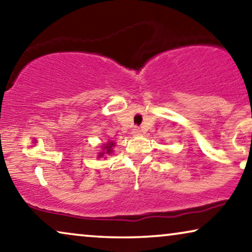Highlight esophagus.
Listing matches in <instances>:
<instances>
[{"label":"esophagus","mask_w":252,"mask_h":252,"mask_svg":"<svg viewBox=\"0 0 252 252\" xmlns=\"http://www.w3.org/2000/svg\"><path fill=\"white\" fill-rule=\"evenodd\" d=\"M132 133L134 134V135H139V134H141V130H140L139 127H134Z\"/></svg>","instance_id":"1"}]
</instances>
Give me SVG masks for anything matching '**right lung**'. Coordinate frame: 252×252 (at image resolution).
I'll use <instances>...</instances> for the list:
<instances>
[{
    "mask_svg": "<svg viewBox=\"0 0 252 252\" xmlns=\"http://www.w3.org/2000/svg\"><path fill=\"white\" fill-rule=\"evenodd\" d=\"M115 146H116L115 142H111V141H110V142H108L106 144H104V146H103V149H104V151H103V153H99L98 154V157H102L104 154L110 155L111 153H113L112 148L115 147Z\"/></svg>",
    "mask_w": 252,
    "mask_h": 252,
    "instance_id": "obj_1",
    "label": "right lung"
}]
</instances>
